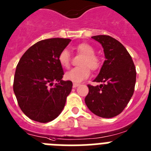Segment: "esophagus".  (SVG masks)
I'll return each instance as SVG.
<instances>
[{
	"label": "esophagus",
	"instance_id": "34e87169",
	"mask_svg": "<svg viewBox=\"0 0 151 151\" xmlns=\"http://www.w3.org/2000/svg\"><path fill=\"white\" fill-rule=\"evenodd\" d=\"M78 86H80V83H73V87H74V88L77 87Z\"/></svg>",
	"mask_w": 151,
	"mask_h": 151
}]
</instances>
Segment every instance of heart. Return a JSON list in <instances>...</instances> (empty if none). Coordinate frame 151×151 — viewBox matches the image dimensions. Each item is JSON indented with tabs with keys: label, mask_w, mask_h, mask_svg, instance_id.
Returning a JSON list of instances; mask_svg holds the SVG:
<instances>
[{
	"label": "heart",
	"mask_w": 151,
	"mask_h": 151,
	"mask_svg": "<svg viewBox=\"0 0 151 151\" xmlns=\"http://www.w3.org/2000/svg\"><path fill=\"white\" fill-rule=\"evenodd\" d=\"M75 49L78 53L84 55V57L80 63L81 66L72 68L71 70L66 72L65 77L68 81L77 83L88 78L90 74V69L93 71L99 70L102 66V61L94 54L95 49L89 43H80L75 47ZM58 59L63 68H68L70 65L71 55L68 49H64L59 53Z\"/></svg>",
	"instance_id": "1"
}]
</instances>
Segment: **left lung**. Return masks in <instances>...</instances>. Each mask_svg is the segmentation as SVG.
Listing matches in <instances>:
<instances>
[{"instance_id": "8db88e82", "label": "left lung", "mask_w": 151, "mask_h": 151, "mask_svg": "<svg viewBox=\"0 0 151 151\" xmlns=\"http://www.w3.org/2000/svg\"><path fill=\"white\" fill-rule=\"evenodd\" d=\"M103 48L105 60L94 82L88 84L89 93L85 98L86 106L102 118H112L126 107L134 90L136 69L130 54L121 42L106 35L92 36Z\"/></svg>"}]
</instances>
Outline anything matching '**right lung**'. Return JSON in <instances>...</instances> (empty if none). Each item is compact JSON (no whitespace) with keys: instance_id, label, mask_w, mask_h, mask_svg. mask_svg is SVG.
<instances>
[{"instance_id":"obj_1","label":"right lung","mask_w":151,"mask_h":151,"mask_svg":"<svg viewBox=\"0 0 151 151\" xmlns=\"http://www.w3.org/2000/svg\"><path fill=\"white\" fill-rule=\"evenodd\" d=\"M71 41L53 38L30 47L21 57L14 80V91L19 108L33 121L51 122L60 115L71 91V81H62L58 55ZM56 83L53 85V82Z\"/></svg>"}]
</instances>
